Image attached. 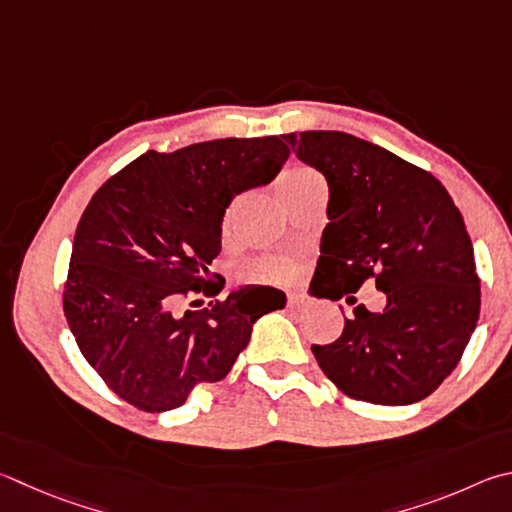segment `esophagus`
I'll return each instance as SVG.
<instances>
[{
    "label": "esophagus",
    "mask_w": 512,
    "mask_h": 512,
    "mask_svg": "<svg viewBox=\"0 0 512 512\" xmlns=\"http://www.w3.org/2000/svg\"><path fill=\"white\" fill-rule=\"evenodd\" d=\"M286 306H288V309H302V306H304V302L300 300V297H295V295H291V297H288V300H286Z\"/></svg>",
    "instance_id": "1"
}]
</instances>
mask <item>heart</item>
I'll return each mask as SVG.
<instances>
[{"label":"heart","instance_id":"1","mask_svg":"<svg viewBox=\"0 0 512 512\" xmlns=\"http://www.w3.org/2000/svg\"><path fill=\"white\" fill-rule=\"evenodd\" d=\"M315 183H322L318 174L311 172V170H304V167H297V170L282 174V179L277 181V192H280V199L284 201L286 197H291V194L309 188V185H315ZM237 208H239V199H232L228 203V208L224 210V217H221V232H224V235H228V232H230L232 219H235ZM295 273H297L295 259L266 255V257L250 259L248 264L241 266L239 277H241V280L288 282V280H293Z\"/></svg>","mask_w":512,"mask_h":512}]
</instances>
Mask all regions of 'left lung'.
<instances>
[{
    "instance_id": "left-lung-1",
    "label": "left lung",
    "mask_w": 512,
    "mask_h": 512,
    "mask_svg": "<svg viewBox=\"0 0 512 512\" xmlns=\"http://www.w3.org/2000/svg\"><path fill=\"white\" fill-rule=\"evenodd\" d=\"M329 183L315 277L329 300L376 282L387 306L360 304L340 338L313 345L342 394L376 405L423 401L459 365L479 320L475 250L443 183L345 132L284 134Z\"/></svg>"
}]
</instances>
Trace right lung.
I'll list each match as a JSON object with an SVG mask.
<instances>
[{
	"label": "right lung",
	"mask_w": 512,
	"mask_h": 512,
	"mask_svg": "<svg viewBox=\"0 0 512 512\" xmlns=\"http://www.w3.org/2000/svg\"><path fill=\"white\" fill-rule=\"evenodd\" d=\"M288 154L280 136L150 150L91 197L62 309L82 356L118 398L143 412L181 407L194 385L228 374L257 318L282 309V291L255 286L176 313L185 297L221 291L210 264L224 210L235 194L273 181Z\"/></svg>",
	"instance_id": "add662e5"
}]
</instances>
